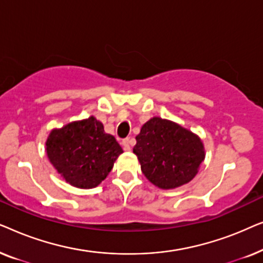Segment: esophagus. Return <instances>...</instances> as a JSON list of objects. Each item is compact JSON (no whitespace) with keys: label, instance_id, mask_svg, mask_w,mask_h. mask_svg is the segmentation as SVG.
Listing matches in <instances>:
<instances>
[{"label":"esophagus","instance_id":"esophagus-1","mask_svg":"<svg viewBox=\"0 0 263 263\" xmlns=\"http://www.w3.org/2000/svg\"><path fill=\"white\" fill-rule=\"evenodd\" d=\"M122 147H123L124 151H130V139H124L122 141Z\"/></svg>","mask_w":263,"mask_h":263}]
</instances>
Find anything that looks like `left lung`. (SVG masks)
I'll list each match as a JSON object with an SVG mask.
<instances>
[{"label": "left lung", "mask_w": 263, "mask_h": 263, "mask_svg": "<svg viewBox=\"0 0 263 263\" xmlns=\"http://www.w3.org/2000/svg\"><path fill=\"white\" fill-rule=\"evenodd\" d=\"M135 139L133 152L142 174L160 189H175L189 183L206 157L199 135L158 116L147 121Z\"/></svg>", "instance_id": "left-lung-1"}]
</instances>
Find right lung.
I'll return each instance as SVG.
<instances>
[{"label": "right lung", "instance_id": "right-lung-1", "mask_svg": "<svg viewBox=\"0 0 263 263\" xmlns=\"http://www.w3.org/2000/svg\"><path fill=\"white\" fill-rule=\"evenodd\" d=\"M46 156L64 181L80 189L99 185L123 149L95 116L55 128L46 139Z\"/></svg>", "mask_w": 263, "mask_h": 263}]
</instances>
